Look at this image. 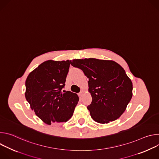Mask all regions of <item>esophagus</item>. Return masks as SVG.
<instances>
[{
  "label": "esophagus",
  "instance_id": "34e87169",
  "mask_svg": "<svg viewBox=\"0 0 159 159\" xmlns=\"http://www.w3.org/2000/svg\"><path fill=\"white\" fill-rule=\"evenodd\" d=\"M84 90H82V91L79 93V96H80V97H82L84 94Z\"/></svg>",
  "mask_w": 159,
  "mask_h": 159
}]
</instances>
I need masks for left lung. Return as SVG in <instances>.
Here are the masks:
<instances>
[{
	"label": "left lung",
	"instance_id": "8db88e82",
	"mask_svg": "<svg viewBox=\"0 0 159 159\" xmlns=\"http://www.w3.org/2000/svg\"><path fill=\"white\" fill-rule=\"evenodd\" d=\"M70 63L89 79L93 101L87 109L93 120L105 124L119 118L133 96V84L123 68L113 60L91 58L74 59Z\"/></svg>",
	"mask_w": 159,
	"mask_h": 159
}]
</instances>
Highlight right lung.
Instances as JSON below:
<instances>
[{
  "mask_svg": "<svg viewBox=\"0 0 159 159\" xmlns=\"http://www.w3.org/2000/svg\"><path fill=\"white\" fill-rule=\"evenodd\" d=\"M71 60H49L40 64L26 80L25 98L43 122H65L73 115L79 98L70 91L61 92Z\"/></svg>",
  "mask_w": 159,
  "mask_h": 159,
  "instance_id": "obj_1",
  "label": "right lung"
}]
</instances>
